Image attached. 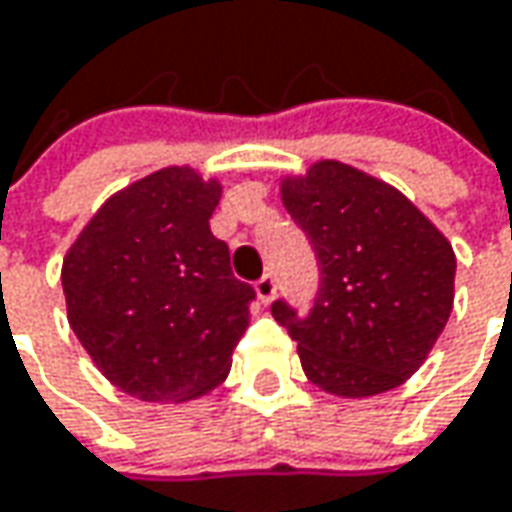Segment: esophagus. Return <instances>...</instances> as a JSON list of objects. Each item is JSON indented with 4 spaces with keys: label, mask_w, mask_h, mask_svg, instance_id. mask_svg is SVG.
<instances>
[{
    "label": "esophagus",
    "mask_w": 512,
    "mask_h": 512,
    "mask_svg": "<svg viewBox=\"0 0 512 512\" xmlns=\"http://www.w3.org/2000/svg\"><path fill=\"white\" fill-rule=\"evenodd\" d=\"M255 291H257V300H260L263 306H269V303L274 300V294H277V280H274L272 274H263V277L255 283Z\"/></svg>",
    "instance_id": "34e87169"
}]
</instances>
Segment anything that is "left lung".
Masks as SVG:
<instances>
[{
  "instance_id": "1",
  "label": "left lung",
  "mask_w": 512,
  "mask_h": 512,
  "mask_svg": "<svg viewBox=\"0 0 512 512\" xmlns=\"http://www.w3.org/2000/svg\"><path fill=\"white\" fill-rule=\"evenodd\" d=\"M283 203L320 266L314 306L272 314L297 343L306 377L337 397H374L425 362L453 309L456 257L394 186L340 161L283 181Z\"/></svg>"
}]
</instances>
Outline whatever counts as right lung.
Wrapping results in <instances>:
<instances>
[{
	"label": "right lung",
	"mask_w": 512,
	"mask_h": 512,
	"mask_svg": "<svg viewBox=\"0 0 512 512\" xmlns=\"http://www.w3.org/2000/svg\"><path fill=\"white\" fill-rule=\"evenodd\" d=\"M218 201V181L158 169L104 203L64 257L70 328L130 397L186 402L232 368L255 289L209 229Z\"/></svg>",
	"instance_id": "right-lung-1"
}]
</instances>
